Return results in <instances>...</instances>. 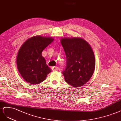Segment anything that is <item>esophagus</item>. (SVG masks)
Listing matches in <instances>:
<instances>
[{
	"label": "esophagus",
	"mask_w": 121,
	"mask_h": 121,
	"mask_svg": "<svg viewBox=\"0 0 121 121\" xmlns=\"http://www.w3.org/2000/svg\"><path fill=\"white\" fill-rule=\"evenodd\" d=\"M52 70L53 71H56L57 70H58V67L56 66V67H53L52 68Z\"/></svg>",
	"instance_id": "1"
}]
</instances>
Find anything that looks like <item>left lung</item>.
Returning <instances> with one entry per match:
<instances>
[{
	"label": "left lung",
	"instance_id": "left-lung-1",
	"mask_svg": "<svg viewBox=\"0 0 121 121\" xmlns=\"http://www.w3.org/2000/svg\"><path fill=\"white\" fill-rule=\"evenodd\" d=\"M66 56V67L63 74L65 81L74 87H80L91 78L95 68V58L92 47L81 37L61 39Z\"/></svg>",
	"mask_w": 121,
	"mask_h": 121
}]
</instances>
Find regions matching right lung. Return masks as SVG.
I'll return each mask as SVG.
<instances>
[{
  "label": "right lung",
  "instance_id": "obj_1",
  "mask_svg": "<svg viewBox=\"0 0 121 121\" xmlns=\"http://www.w3.org/2000/svg\"><path fill=\"white\" fill-rule=\"evenodd\" d=\"M54 40L52 37L34 36L20 47L17 57V66L26 82L36 85L43 81L51 69L46 64L42 52Z\"/></svg>",
  "mask_w": 121,
  "mask_h": 121
}]
</instances>
